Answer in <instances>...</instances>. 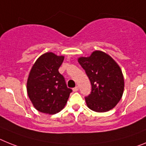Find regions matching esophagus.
I'll return each instance as SVG.
<instances>
[{"mask_svg": "<svg viewBox=\"0 0 146 146\" xmlns=\"http://www.w3.org/2000/svg\"><path fill=\"white\" fill-rule=\"evenodd\" d=\"M78 90H79V87L78 86H76V87H75L74 88H73V91L76 92V91H78Z\"/></svg>", "mask_w": 146, "mask_h": 146, "instance_id": "1", "label": "esophagus"}]
</instances>
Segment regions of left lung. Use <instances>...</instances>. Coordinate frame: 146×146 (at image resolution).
I'll use <instances>...</instances> for the list:
<instances>
[{
    "mask_svg": "<svg viewBox=\"0 0 146 146\" xmlns=\"http://www.w3.org/2000/svg\"><path fill=\"white\" fill-rule=\"evenodd\" d=\"M78 62L90 79L91 93L85 97L87 106L96 112L108 111L120 101L124 92L122 70L108 53L95 50L88 57H79Z\"/></svg>",
    "mask_w": 146,
    "mask_h": 146,
    "instance_id": "obj_1",
    "label": "left lung"
}]
</instances>
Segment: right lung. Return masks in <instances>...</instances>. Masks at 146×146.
Here are the masks:
<instances>
[{"label":"right lung","instance_id":"add662e5","mask_svg":"<svg viewBox=\"0 0 146 146\" xmlns=\"http://www.w3.org/2000/svg\"><path fill=\"white\" fill-rule=\"evenodd\" d=\"M64 56L52 52L39 56L32 67L27 82V91L37 111L56 114L64 108L72 90L58 72Z\"/></svg>","mask_w":146,"mask_h":146}]
</instances>
